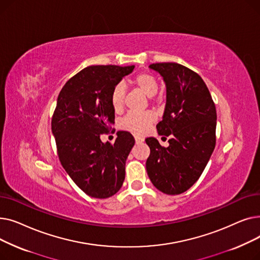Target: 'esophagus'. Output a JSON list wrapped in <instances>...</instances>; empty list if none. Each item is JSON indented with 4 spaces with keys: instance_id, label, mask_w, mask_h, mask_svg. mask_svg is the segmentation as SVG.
<instances>
[{
    "instance_id": "obj_1",
    "label": "esophagus",
    "mask_w": 260,
    "mask_h": 260,
    "mask_svg": "<svg viewBox=\"0 0 260 260\" xmlns=\"http://www.w3.org/2000/svg\"><path fill=\"white\" fill-rule=\"evenodd\" d=\"M135 141H136V143L139 144V143H142L144 141V139L139 137V136H135Z\"/></svg>"
}]
</instances>
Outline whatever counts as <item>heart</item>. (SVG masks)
<instances>
[{"instance_id":"1","label":"heart","mask_w":260,"mask_h":260,"mask_svg":"<svg viewBox=\"0 0 260 260\" xmlns=\"http://www.w3.org/2000/svg\"><path fill=\"white\" fill-rule=\"evenodd\" d=\"M131 83L141 90L147 97H154L159 88L158 80L151 73L142 72L136 75ZM125 89L122 85L114 87L111 94V104L115 112H120L124 105ZM155 120V116L151 112L144 113H129L121 122V127L134 134H142Z\"/></svg>"}]
</instances>
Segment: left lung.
<instances>
[{
    "label": "left lung",
    "mask_w": 260,
    "mask_h": 260,
    "mask_svg": "<svg viewBox=\"0 0 260 260\" xmlns=\"http://www.w3.org/2000/svg\"><path fill=\"white\" fill-rule=\"evenodd\" d=\"M167 86V104L157 124L159 135L171 136L168 147L146 138L151 149L146 171L162 193L178 195L192 186L206 169L216 144V107L204 81L178 63H155Z\"/></svg>",
    "instance_id": "obj_1"
}]
</instances>
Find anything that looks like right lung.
Instances as JSON below:
<instances>
[{"label": "right lung", "mask_w": 260, "mask_h": 260, "mask_svg": "<svg viewBox=\"0 0 260 260\" xmlns=\"http://www.w3.org/2000/svg\"><path fill=\"white\" fill-rule=\"evenodd\" d=\"M135 65H92L68 80L61 89L51 119L60 162L73 181L93 198L115 195L125 178V162L135 139L119 131L114 143L100 136L112 129L114 87Z\"/></svg>", "instance_id": "1"}]
</instances>
